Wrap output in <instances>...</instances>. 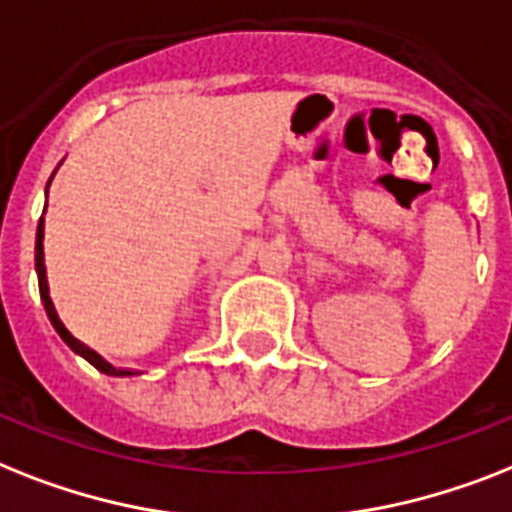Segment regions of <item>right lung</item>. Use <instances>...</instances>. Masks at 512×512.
I'll use <instances>...</instances> for the list:
<instances>
[{
  "label": "right lung",
  "mask_w": 512,
  "mask_h": 512,
  "mask_svg": "<svg viewBox=\"0 0 512 512\" xmlns=\"http://www.w3.org/2000/svg\"><path fill=\"white\" fill-rule=\"evenodd\" d=\"M57 173V170H54ZM52 173V178H54ZM52 178H49V184H52ZM49 184H47V194H49ZM47 210V207H44ZM36 276H39V294H41V302H44V310H47V318L49 323L54 326V331L60 334V339L65 344H68L70 350L76 352V355H81L86 363H91L94 368H97L99 373H105V376H134L131 371H120V368H115V365H110L102 355H97L94 350H89L86 344H81L76 339V336L70 334L68 328H65V323L60 321V315H57V310H54V302L52 297H49V284H47V265H44V215H41L39 220V228H36Z\"/></svg>",
  "instance_id": "obj_1"
}]
</instances>
